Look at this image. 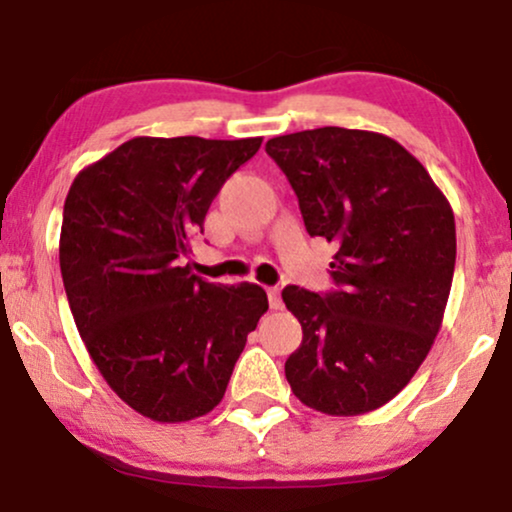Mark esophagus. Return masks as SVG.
I'll return each mask as SVG.
<instances>
[{"label": "esophagus", "instance_id": "1", "mask_svg": "<svg viewBox=\"0 0 512 512\" xmlns=\"http://www.w3.org/2000/svg\"><path fill=\"white\" fill-rule=\"evenodd\" d=\"M267 298H269V308L279 310L281 305H284V301H281V291L276 289V286H272V289H267Z\"/></svg>", "mask_w": 512, "mask_h": 512}]
</instances>
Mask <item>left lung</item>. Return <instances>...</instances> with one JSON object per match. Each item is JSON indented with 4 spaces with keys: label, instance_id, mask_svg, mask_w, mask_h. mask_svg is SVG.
I'll list each match as a JSON object with an SVG mask.
<instances>
[{
    "label": "left lung",
    "instance_id": "8db88e82",
    "mask_svg": "<svg viewBox=\"0 0 512 512\" xmlns=\"http://www.w3.org/2000/svg\"><path fill=\"white\" fill-rule=\"evenodd\" d=\"M305 231L339 245L337 289L281 291L303 327L286 380L305 407L356 416L414 378L443 322L455 272V216L428 170L378 132L320 127L269 139Z\"/></svg>",
    "mask_w": 512,
    "mask_h": 512
}]
</instances>
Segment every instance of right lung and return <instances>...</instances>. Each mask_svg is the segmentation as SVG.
Instances as JSON below:
<instances>
[{
  "instance_id": "1",
  "label": "right lung",
  "mask_w": 512,
  "mask_h": 512,
  "mask_svg": "<svg viewBox=\"0 0 512 512\" xmlns=\"http://www.w3.org/2000/svg\"><path fill=\"white\" fill-rule=\"evenodd\" d=\"M260 144L134 137L69 187L60 269L76 330L105 383L146 419L214 409L267 313L262 286L209 284L185 264L221 185Z\"/></svg>"
}]
</instances>
